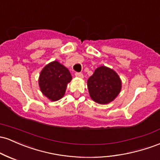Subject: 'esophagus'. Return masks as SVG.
<instances>
[{"instance_id":"34e87169","label":"esophagus","mask_w":160,"mask_h":160,"mask_svg":"<svg viewBox=\"0 0 160 160\" xmlns=\"http://www.w3.org/2000/svg\"><path fill=\"white\" fill-rule=\"evenodd\" d=\"M75 76H76L77 77H79V78H83V73H78V72H77V73H75Z\"/></svg>"}]
</instances>
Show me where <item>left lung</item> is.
<instances>
[{
    "mask_svg": "<svg viewBox=\"0 0 160 160\" xmlns=\"http://www.w3.org/2000/svg\"><path fill=\"white\" fill-rule=\"evenodd\" d=\"M87 87L91 99L105 105L113 101L121 92L122 80L114 70L101 66L88 79Z\"/></svg>",
    "mask_w": 160,
    "mask_h": 160,
    "instance_id": "left-lung-1",
    "label": "left lung"
}]
</instances>
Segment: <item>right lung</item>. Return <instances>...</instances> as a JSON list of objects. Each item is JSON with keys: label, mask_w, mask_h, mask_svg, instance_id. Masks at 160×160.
Returning <instances> with one entry per match:
<instances>
[{"label": "right lung", "mask_w": 160, "mask_h": 160, "mask_svg": "<svg viewBox=\"0 0 160 160\" xmlns=\"http://www.w3.org/2000/svg\"><path fill=\"white\" fill-rule=\"evenodd\" d=\"M72 77L68 69L58 61L49 63L42 70L38 78L40 90L51 101H58L64 96Z\"/></svg>", "instance_id": "add662e5"}]
</instances>
